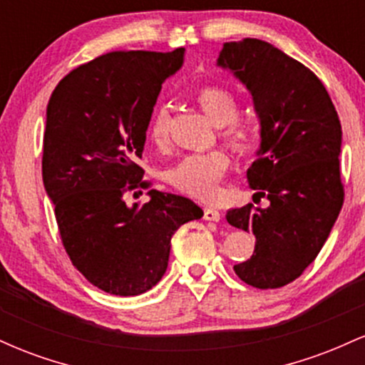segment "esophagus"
<instances>
[{
    "label": "esophagus",
    "instance_id": "34e87169",
    "mask_svg": "<svg viewBox=\"0 0 365 365\" xmlns=\"http://www.w3.org/2000/svg\"><path fill=\"white\" fill-rule=\"evenodd\" d=\"M204 220L206 221H220L221 215L215 207H204Z\"/></svg>",
    "mask_w": 365,
    "mask_h": 365
}]
</instances>
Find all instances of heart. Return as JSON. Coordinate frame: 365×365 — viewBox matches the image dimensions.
<instances>
[{"mask_svg":"<svg viewBox=\"0 0 365 365\" xmlns=\"http://www.w3.org/2000/svg\"><path fill=\"white\" fill-rule=\"evenodd\" d=\"M195 103L206 113L212 123L221 125V139L237 153H245L252 148L254 130L249 123L237 120L238 99L232 91L221 86H204L195 92ZM148 135L158 148H165L170 140V113L166 108H158L150 115ZM230 170V159L221 150L190 154L170 170L168 180L183 194L211 200L220 192Z\"/></svg>","mask_w":365,"mask_h":365,"instance_id":"obj_1","label":"heart"}]
</instances>
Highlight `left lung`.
I'll list each match as a JSON object with an SVG mask.
<instances>
[{"label":"left lung","mask_w":365,"mask_h":365,"mask_svg":"<svg viewBox=\"0 0 365 365\" xmlns=\"http://www.w3.org/2000/svg\"><path fill=\"white\" fill-rule=\"evenodd\" d=\"M217 65L245 83L261 120V149L247 171L254 197L228 211L235 228L254 233L250 259L233 269L254 288L292 283L317 257L345 199L341 125L328 91L312 70L259 39L225 43Z\"/></svg>","instance_id":"obj_1"}]
</instances>
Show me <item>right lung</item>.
I'll use <instances>...</instances> for the list:
<instances>
[{
	"label": "right lung",
	"mask_w": 365,
	"mask_h": 365,
	"mask_svg": "<svg viewBox=\"0 0 365 365\" xmlns=\"http://www.w3.org/2000/svg\"><path fill=\"white\" fill-rule=\"evenodd\" d=\"M183 51H113L61 78L46 113L43 182L70 261L99 290L133 297L168 267L171 237L202 209L182 195L149 190L137 165L163 82ZM140 194V192H139Z\"/></svg>",
	"instance_id": "obj_1"
}]
</instances>
